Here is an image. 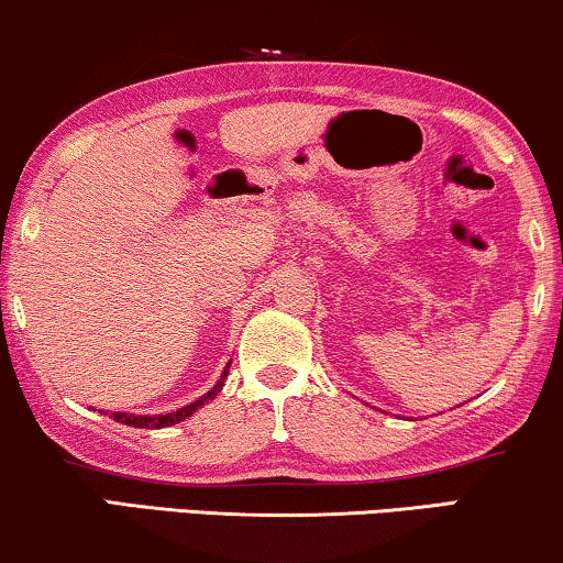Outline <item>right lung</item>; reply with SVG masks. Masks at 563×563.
<instances>
[{
    "instance_id": "add662e5",
    "label": "right lung",
    "mask_w": 563,
    "mask_h": 563,
    "mask_svg": "<svg viewBox=\"0 0 563 563\" xmlns=\"http://www.w3.org/2000/svg\"><path fill=\"white\" fill-rule=\"evenodd\" d=\"M232 364V362H229ZM229 364L224 367V372H221V377H219V383L211 387L209 393L206 395H201L199 400H194L191 406H184V408H178L176 413H165V416H134V413H120V410H117V413H112V418L117 423H124V426H134V429H168V426H173V423H180V421H186L188 416H194L196 410H199L203 402H209V400H213L217 398V395L221 393V387H224V379H227V375H229ZM101 413H104V410H101Z\"/></svg>"
}]
</instances>
